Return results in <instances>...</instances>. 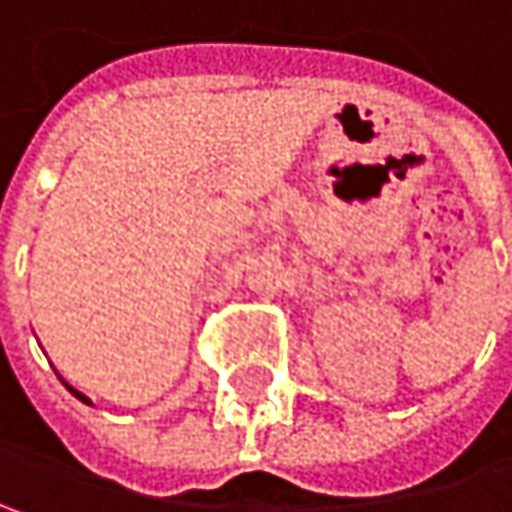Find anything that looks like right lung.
I'll list each match as a JSON object with an SVG mask.
<instances>
[{
	"instance_id": "1",
	"label": "right lung",
	"mask_w": 512,
	"mask_h": 512,
	"mask_svg": "<svg viewBox=\"0 0 512 512\" xmlns=\"http://www.w3.org/2000/svg\"><path fill=\"white\" fill-rule=\"evenodd\" d=\"M64 387H67V390H70V393L75 395V398H78V401H84V404H90V398H87V395H84V393H78V390H75V387H70V384H67V381H64Z\"/></svg>"
}]
</instances>
